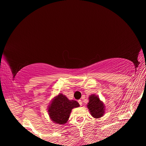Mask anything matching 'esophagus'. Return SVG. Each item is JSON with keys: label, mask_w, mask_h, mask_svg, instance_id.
<instances>
[{"label": "esophagus", "mask_w": 146, "mask_h": 146, "mask_svg": "<svg viewBox=\"0 0 146 146\" xmlns=\"http://www.w3.org/2000/svg\"><path fill=\"white\" fill-rule=\"evenodd\" d=\"M78 102L79 103V104H80V106H82V100H78Z\"/></svg>", "instance_id": "obj_1"}]
</instances>
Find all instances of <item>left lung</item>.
Returning <instances> with one entry per match:
<instances>
[{
    "mask_svg": "<svg viewBox=\"0 0 146 146\" xmlns=\"http://www.w3.org/2000/svg\"><path fill=\"white\" fill-rule=\"evenodd\" d=\"M87 107L90 114L93 117L99 118L104 116L105 113V106L101 101L98 96L92 94L89 97V102Z\"/></svg>",
    "mask_w": 146,
    "mask_h": 146,
    "instance_id": "1",
    "label": "left lung"
}]
</instances>
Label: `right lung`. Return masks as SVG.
<instances>
[{"label":"right lung","instance_id":"add662e5","mask_svg":"<svg viewBox=\"0 0 146 146\" xmlns=\"http://www.w3.org/2000/svg\"><path fill=\"white\" fill-rule=\"evenodd\" d=\"M79 106L80 105L76 100H69L62 93H59L53 98L48 106V115L53 123L65 124L70 118L71 110Z\"/></svg>","mask_w":146,"mask_h":146}]
</instances>
